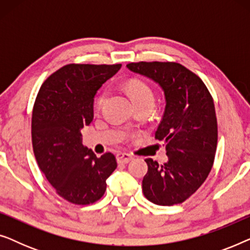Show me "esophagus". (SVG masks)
Wrapping results in <instances>:
<instances>
[{"label": "esophagus", "mask_w": 250, "mask_h": 250, "mask_svg": "<svg viewBox=\"0 0 250 250\" xmlns=\"http://www.w3.org/2000/svg\"><path fill=\"white\" fill-rule=\"evenodd\" d=\"M133 159V157L129 153L126 152H119L117 153V162L119 164H127Z\"/></svg>", "instance_id": "esophagus-1"}]
</instances>
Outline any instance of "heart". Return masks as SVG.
<instances>
[{
    "instance_id": "1",
    "label": "heart",
    "mask_w": 250,
    "mask_h": 250,
    "mask_svg": "<svg viewBox=\"0 0 250 250\" xmlns=\"http://www.w3.org/2000/svg\"><path fill=\"white\" fill-rule=\"evenodd\" d=\"M127 91L136 104H155V95L149 85L143 83L141 81H131L127 83ZM107 92L104 91L98 95L95 100V108L100 110L102 105L104 104Z\"/></svg>"
}]
</instances>
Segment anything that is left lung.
<instances>
[{
    "instance_id": "8db88e82",
    "label": "left lung",
    "mask_w": 250,
    "mask_h": 250,
    "mask_svg": "<svg viewBox=\"0 0 250 250\" xmlns=\"http://www.w3.org/2000/svg\"><path fill=\"white\" fill-rule=\"evenodd\" d=\"M133 73L163 88L166 107L155 139L166 143L168 162L146 158L145 197L159 206L181 204L207 179L217 146V119L213 98L199 76L177 62H131Z\"/></svg>"
}]
</instances>
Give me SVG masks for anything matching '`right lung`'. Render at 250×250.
<instances>
[{
	"label": "right lung",
	"mask_w": 250,
	"mask_h": 250,
	"mask_svg": "<svg viewBox=\"0 0 250 250\" xmlns=\"http://www.w3.org/2000/svg\"><path fill=\"white\" fill-rule=\"evenodd\" d=\"M122 64L70 63L47 77L33 108L32 142L40 169L56 192L75 205L104 194L105 180L117 167L115 156L101 157L82 145L81 129L93 119L97 91Z\"/></svg>",
	"instance_id": "add662e5"
}]
</instances>
